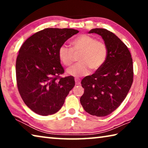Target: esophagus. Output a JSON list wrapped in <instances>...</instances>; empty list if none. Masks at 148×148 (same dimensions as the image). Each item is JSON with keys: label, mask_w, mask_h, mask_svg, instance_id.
<instances>
[{"label": "esophagus", "mask_w": 148, "mask_h": 148, "mask_svg": "<svg viewBox=\"0 0 148 148\" xmlns=\"http://www.w3.org/2000/svg\"><path fill=\"white\" fill-rule=\"evenodd\" d=\"M75 82H76V85H79L80 83H81V80H80V79L76 77V78H75Z\"/></svg>", "instance_id": "esophagus-1"}]
</instances>
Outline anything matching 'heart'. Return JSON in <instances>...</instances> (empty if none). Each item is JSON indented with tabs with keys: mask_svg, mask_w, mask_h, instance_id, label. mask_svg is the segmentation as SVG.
Returning a JSON list of instances; mask_svg holds the SVG:
<instances>
[{
	"mask_svg": "<svg viewBox=\"0 0 148 148\" xmlns=\"http://www.w3.org/2000/svg\"><path fill=\"white\" fill-rule=\"evenodd\" d=\"M72 49L62 44L58 49L60 61L65 66L72 64L74 53H79V62L66 69V73L79 77L89 73V68L97 71L104 64L108 56V49L104 42L88 34H82L72 42Z\"/></svg>",
	"mask_w": 148,
	"mask_h": 148,
	"instance_id": "heart-1",
	"label": "heart"
}]
</instances>
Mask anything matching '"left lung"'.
I'll use <instances>...</instances> for the list:
<instances>
[{
  "label": "left lung",
  "mask_w": 148,
  "mask_h": 148,
  "mask_svg": "<svg viewBox=\"0 0 148 148\" xmlns=\"http://www.w3.org/2000/svg\"><path fill=\"white\" fill-rule=\"evenodd\" d=\"M88 33L101 36L108 49L104 64L81 82L84 93L80 102L85 111L97 117L106 116L126 98L133 82L132 59L128 47L113 32L92 29Z\"/></svg>",
  "instance_id": "obj_1"
}]
</instances>
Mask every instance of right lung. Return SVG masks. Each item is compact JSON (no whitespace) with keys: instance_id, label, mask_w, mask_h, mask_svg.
Here are the masks:
<instances>
[{"instance_id":"right-lung-1","label":"right lung","mask_w":148,"mask_h":148,"mask_svg":"<svg viewBox=\"0 0 148 148\" xmlns=\"http://www.w3.org/2000/svg\"><path fill=\"white\" fill-rule=\"evenodd\" d=\"M78 32L73 29L47 28L30 36L19 49L16 65L17 88L25 104L35 113H56L74 87V77H59L64 69L58 49Z\"/></svg>"}]
</instances>
